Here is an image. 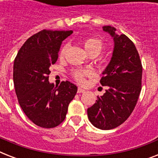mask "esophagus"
<instances>
[{
	"instance_id": "34e87169",
	"label": "esophagus",
	"mask_w": 158,
	"mask_h": 158,
	"mask_svg": "<svg viewBox=\"0 0 158 158\" xmlns=\"http://www.w3.org/2000/svg\"><path fill=\"white\" fill-rule=\"evenodd\" d=\"M77 92H78V94H82V93H84V92H85V90L83 89H81V88L79 87V88H78V91Z\"/></svg>"
}]
</instances>
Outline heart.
Returning a JSON list of instances; mask_svg holds the SVG:
<instances>
[{
	"instance_id": "obj_1",
	"label": "heart",
	"mask_w": 158,
	"mask_h": 158,
	"mask_svg": "<svg viewBox=\"0 0 158 158\" xmlns=\"http://www.w3.org/2000/svg\"><path fill=\"white\" fill-rule=\"evenodd\" d=\"M84 46L87 52L90 54H96L98 55L101 52L102 49H103V43L100 38H97V37H89L87 38L84 42ZM67 50V45L62 46L60 51V56H63ZM90 72L87 69H75L72 70L71 74L73 78H74L77 82L79 83H84V78L88 75H89Z\"/></svg>"
}]
</instances>
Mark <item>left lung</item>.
Returning a JSON list of instances; mask_svg holds the SVG:
<instances>
[{
  "instance_id": "left-lung-1",
  "label": "left lung",
  "mask_w": 158,
  "mask_h": 158,
  "mask_svg": "<svg viewBox=\"0 0 158 158\" xmlns=\"http://www.w3.org/2000/svg\"><path fill=\"white\" fill-rule=\"evenodd\" d=\"M102 28L114 40L112 56L100 80L106 89L87 111L93 125L107 130L125 122L135 109L142 88L143 67L137 49L127 36L115 33L111 26Z\"/></svg>"
}]
</instances>
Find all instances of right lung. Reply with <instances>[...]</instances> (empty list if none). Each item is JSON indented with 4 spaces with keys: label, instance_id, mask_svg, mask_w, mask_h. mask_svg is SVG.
<instances>
[{
    "label": "right lung",
    "instance_id": "1",
    "mask_svg": "<svg viewBox=\"0 0 158 158\" xmlns=\"http://www.w3.org/2000/svg\"><path fill=\"white\" fill-rule=\"evenodd\" d=\"M73 31L43 30L27 39L14 61L13 79L19 103L38 126L54 128L64 121L77 87L63 81L58 87L48 81L49 68L58 59L63 40Z\"/></svg>",
    "mask_w": 158,
    "mask_h": 158
}]
</instances>
